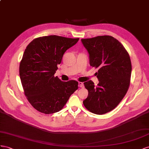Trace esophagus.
Here are the masks:
<instances>
[{
  "mask_svg": "<svg viewBox=\"0 0 149 149\" xmlns=\"http://www.w3.org/2000/svg\"><path fill=\"white\" fill-rule=\"evenodd\" d=\"M79 87H84V83L83 82H79Z\"/></svg>",
  "mask_w": 149,
  "mask_h": 149,
  "instance_id": "1",
  "label": "esophagus"
}]
</instances>
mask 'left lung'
Returning a JSON list of instances; mask_svg holds the SVG:
<instances>
[{"label":"left lung","mask_w":149,"mask_h":149,"mask_svg":"<svg viewBox=\"0 0 149 149\" xmlns=\"http://www.w3.org/2000/svg\"><path fill=\"white\" fill-rule=\"evenodd\" d=\"M81 41L89 54L90 65L98 69L99 84L85 82L88 94L83 104L93 113L102 115L119 104L129 88L132 64L129 54L120 42L109 36Z\"/></svg>","instance_id":"1"}]
</instances>
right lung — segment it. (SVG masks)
<instances>
[{
  "mask_svg": "<svg viewBox=\"0 0 149 149\" xmlns=\"http://www.w3.org/2000/svg\"><path fill=\"white\" fill-rule=\"evenodd\" d=\"M77 39L58 36L36 38L25 49L19 65L21 83L28 101L45 114L60 111L78 88V82H63L54 74L63 54Z\"/></svg>",
  "mask_w": 149,
  "mask_h": 149,
  "instance_id": "obj_1",
  "label": "right lung"
}]
</instances>
